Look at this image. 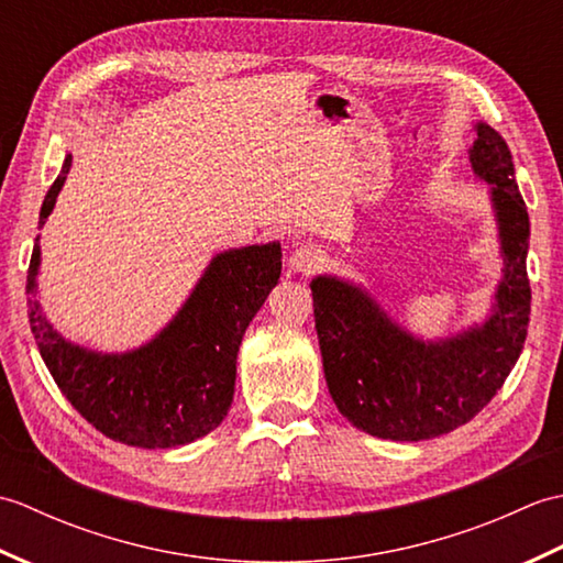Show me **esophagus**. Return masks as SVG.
<instances>
[{
  "label": "esophagus",
  "mask_w": 563,
  "mask_h": 563,
  "mask_svg": "<svg viewBox=\"0 0 563 563\" xmlns=\"http://www.w3.org/2000/svg\"><path fill=\"white\" fill-rule=\"evenodd\" d=\"M288 263L295 273H309L321 263V251L314 244H302L292 251Z\"/></svg>",
  "instance_id": "1"
}]
</instances>
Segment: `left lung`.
I'll use <instances>...</instances> for the list:
<instances>
[{"label": "left lung", "mask_w": 563, "mask_h": 563, "mask_svg": "<svg viewBox=\"0 0 563 563\" xmlns=\"http://www.w3.org/2000/svg\"><path fill=\"white\" fill-rule=\"evenodd\" d=\"M470 164L488 186L504 261L482 324L421 339L365 285L329 273L309 283L331 399L357 430L375 438L418 442L472 421L522 353L532 300L530 218L506 140L482 121L474 123Z\"/></svg>", "instance_id": "1"}]
</instances>
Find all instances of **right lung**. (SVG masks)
Listing matches in <instances>:
<instances>
[{
  "mask_svg": "<svg viewBox=\"0 0 563 563\" xmlns=\"http://www.w3.org/2000/svg\"><path fill=\"white\" fill-rule=\"evenodd\" d=\"M69 166L71 154L47 190L38 227L53 212ZM38 239L26 278L29 321L67 401L106 438L145 450L188 445L218 428L232 406L244 331L278 285L280 242L214 254L169 324L137 349L101 353L71 343L47 321L38 300Z\"/></svg>",
  "mask_w": 563,
  "mask_h": 563,
  "instance_id": "right-lung-1",
  "label": "right lung"
}]
</instances>
